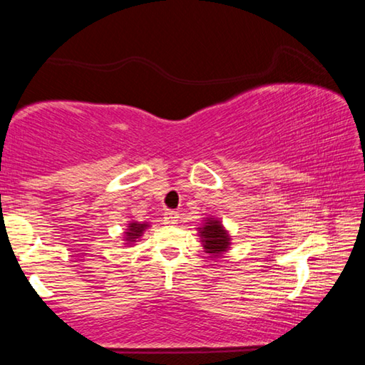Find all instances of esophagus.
<instances>
[{
    "mask_svg": "<svg viewBox=\"0 0 365 365\" xmlns=\"http://www.w3.org/2000/svg\"><path fill=\"white\" fill-rule=\"evenodd\" d=\"M178 222V214L175 211H168L164 214V224L175 225Z\"/></svg>",
    "mask_w": 365,
    "mask_h": 365,
    "instance_id": "34e87169",
    "label": "esophagus"
}]
</instances>
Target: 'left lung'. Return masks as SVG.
<instances>
[{
    "label": "left lung",
    "mask_w": 365,
    "mask_h": 365,
    "mask_svg": "<svg viewBox=\"0 0 365 365\" xmlns=\"http://www.w3.org/2000/svg\"><path fill=\"white\" fill-rule=\"evenodd\" d=\"M197 237L202 248L211 257H220L230 250L232 237L219 219L206 217L201 227H197Z\"/></svg>",
    "instance_id": "obj_1"
}]
</instances>
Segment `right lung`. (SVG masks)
<instances>
[{
	"mask_svg": "<svg viewBox=\"0 0 365 365\" xmlns=\"http://www.w3.org/2000/svg\"><path fill=\"white\" fill-rule=\"evenodd\" d=\"M150 227V224L148 222H143V224H140V222H135V220H130L127 224V228H125V235H123V240H125V245L130 246V245H135V242H137L138 238L143 237V233L146 228Z\"/></svg>",
	"mask_w": 365,
	"mask_h": 365,
	"instance_id": "right-lung-1",
	"label": "right lung"
}]
</instances>
